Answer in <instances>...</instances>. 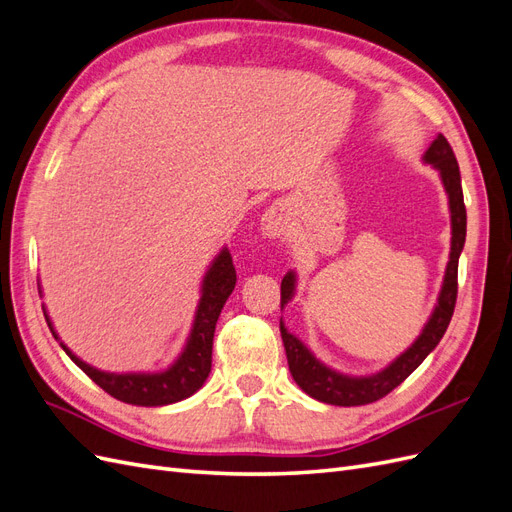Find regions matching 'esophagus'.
Returning a JSON list of instances; mask_svg holds the SVG:
<instances>
[{"mask_svg":"<svg viewBox=\"0 0 512 512\" xmlns=\"http://www.w3.org/2000/svg\"><path fill=\"white\" fill-rule=\"evenodd\" d=\"M262 235L267 239H280L286 235V218L280 209H269L262 215Z\"/></svg>","mask_w":512,"mask_h":512,"instance_id":"1","label":"esophagus"}]
</instances>
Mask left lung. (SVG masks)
Instances as JSON below:
<instances>
[{"label":"left lung","mask_w":512,"mask_h":512,"mask_svg":"<svg viewBox=\"0 0 512 512\" xmlns=\"http://www.w3.org/2000/svg\"><path fill=\"white\" fill-rule=\"evenodd\" d=\"M425 162L440 170L444 190L448 194V205H451V222H453V241H451V260H448L444 286L436 309L425 324L423 333L418 335L416 342L393 361L389 367L382 369L376 376L367 378H350L342 376L337 371L324 367L314 359L297 337L290 335L280 320L282 342L288 356L290 374L301 389L318 401L331 406H365L389 395L395 386L404 382L412 371L421 365L427 354L440 344L442 335L448 329V322L453 318L455 303H457V269H459V254L466 243V205H463V190H461V175L459 164L453 153V147L448 145L446 138L438 134L436 141L425 151ZM294 292V275L288 273L282 280V307L292 299Z\"/></svg>","instance_id":"8db88e82"}]
</instances>
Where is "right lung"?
<instances>
[{
  "instance_id": "add662e5",
  "label": "right lung",
  "mask_w": 512,
  "mask_h": 512,
  "mask_svg": "<svg viewBox=\"0 0 512 512\" xmlns=\"http://www.w3.org/2000/svg\"><path fill=\"white\" fill-rule=\"evenodd\" d=\"M235 284L237 273L235 267H232V258L228 250H222L220 256L213 260V265L203 280V297H200L196 309L188 346H185L177 363L166 371H160V374H106V371H100L83 363L81 359H76L64 344H61V348L66 350L70 359L79 365L102 391H106L119 401H126V404L132 406L175 404V401L194 395L200 386L205 384L211 371L215 322H218L230 292L235 290ZM44 318L49 322V329L53 331L49 316ZM53 335L57 339L55 331Z\"/></svg>"
}]
</instances>
